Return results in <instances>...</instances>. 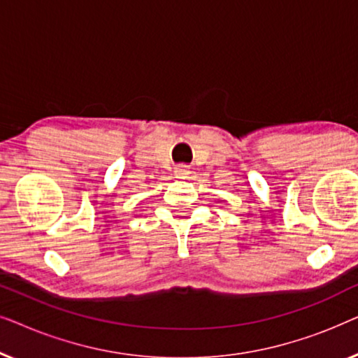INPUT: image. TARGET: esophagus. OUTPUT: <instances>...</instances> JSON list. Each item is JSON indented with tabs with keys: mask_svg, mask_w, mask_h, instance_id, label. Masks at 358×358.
Returning a JSON list of instances; mask_svg holds the SVG:
<instances>
[{
	"mask_svg": "<svg viewBox=\"0 0 358 358\" xmlns=\"http://www.w3.org/2000/svg\"><path fill=\"white\" fill-rule=\"evenodd\" d=\"M176 176H178V178H180V179H184V178H187V174H189V168L187 166H178V168H176Z\"/></svg>",
	"mask_w": 358,
	"mask_h": 358,
	"instance_id": "1",
	"label": "esophagus"
}]
</instances>
